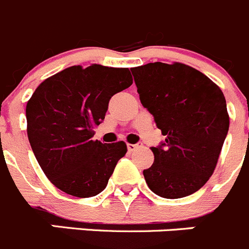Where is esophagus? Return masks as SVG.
Here are the masks:
<instances>
[{"label": "esophagus", "instance_id": "34e87169", "mask_svg": "<svg viewBox=\"0 0 249 249\" xmlns=\"http://www.w3.org/2000/svg\"><path fill=\"white\" fill-rule=\"evenodd\" d=\"M136 148H138V144H131V143L127 144V149H128V152H133Z\"/></svg>", "mask_w": 249, "mask_h": 249}]
</instances>
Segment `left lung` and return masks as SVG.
<instances>
[{"label":"left lung","mask_w":249,"mask_h":249,"mask_svg":"<svg viewBox=\"0 0 249 249\" xmlns=\"http://www.w3.org/2000/svg\"><path fill=\"white\" fill-rule=\"evenodd\" d=\"M143 107L165 142L152 147L154 163L143 170L150 190L165 199L191 195L206 184L230 127L221 89L199 70L157 61L132 68Z\"/></svg>","instance_id":"1"}]
</instances>
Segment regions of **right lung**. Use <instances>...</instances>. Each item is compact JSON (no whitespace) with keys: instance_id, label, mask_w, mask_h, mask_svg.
<instances>
[{"instance_id":"right-lung-1","label":"right lung","mask_w":249,"mask_h":249,"mask_svg":"<svg viewBox=\"0 0 249 249\" xmlns=\"http://www.w3.org/2000/svg\"><path fill=\"white\" fill-rule=\"evenodd\" d=\"M133 83L128 68L92 64L67 68L48 77L27 102V134L52 184L76 197L106 188L116 164L127 153L123 141H93L109 99Z\"/></svg>"}]
</instances>
